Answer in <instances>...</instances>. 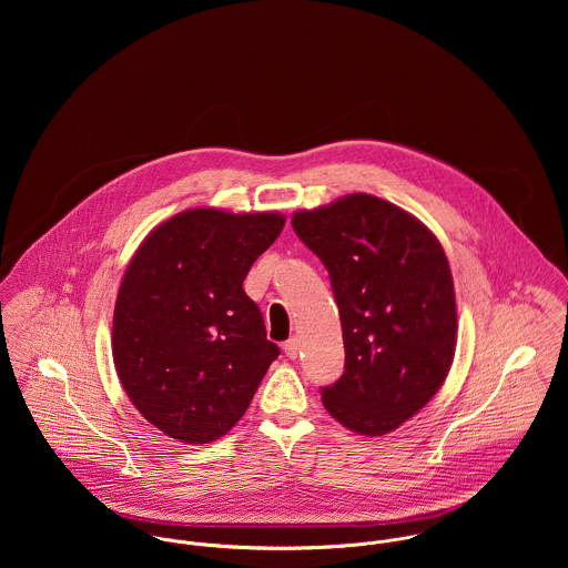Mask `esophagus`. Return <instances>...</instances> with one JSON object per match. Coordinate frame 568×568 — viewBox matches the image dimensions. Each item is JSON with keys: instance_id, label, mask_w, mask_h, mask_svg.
<instances>
[{"instance_id": "34e87169", "label": "esophagus", "mask_w": 568, "mask_h": 568, "mask_svg": "<svg viewBox=\"0 0 568 568\" xmlns=\"http://www.w3.org/2000/svg\"><path fill=\"white\" fill-rule=\"evenodd\" d=\"M284 352H286L288 358H297V356H300V338H297V336L288 338V341L284 343Z\"/></svg>"}]
</instances>
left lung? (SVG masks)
<instances>
[{"label":"left lung","mask_w":568,"mask_h":568,"mask_svg":"<svg viewBox=\"0 0 568 568\" xmlns=\"http://www.w3.org/2000/svg\"><path fill=\"white\" fill-rule=\"evenodd\" d=\"M293 230L329 273L345 372L322 389L345 428L378 437L444 385L457 345V306L439 241L403 207L347 194L293 214Z\"/></svg>","instance_id":"left-lung-1"}]
</instances>
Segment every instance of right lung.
I'll return each mask as SVG.
<instances>
[{"label":"right lung","mask_w":568,"mask_h":568,"mask_svg":"<svg viewBox=\"0 0 568 568\" xmlns=\"http://www.w3.org/2000/svg\"><path fill=\"white\" fill-rule=\"evenodd\" d=\"M282 227L277 212L185 210L129 262L113 311V363L131 403L168 437H223L280 356L243 282Z\"/></svg>","instance_id":"1"}]
</instances>
